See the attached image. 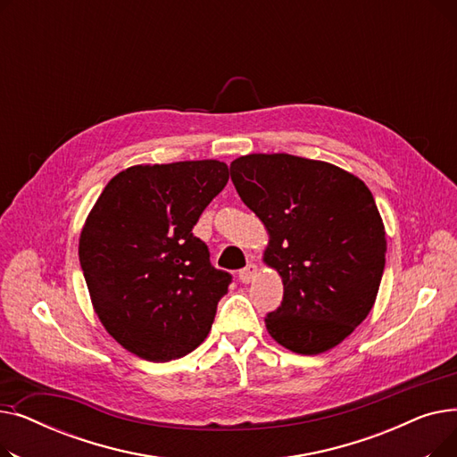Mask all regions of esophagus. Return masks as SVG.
<instances>
[{"instance_id":"esophagus-1","label":"esophagus","mask_w":457,"mask_h":457,"mask_svg":"<svg viewBox=\"0 0 457 457\" xmlns=\"http://www.w3.org/2000/svg\"><path fill=\"white\" fill-rule=\"evenodd\" d=\"M255 276H257V265H253V262H250L246 269L238 272V279H241L243 283H250Z\"/></svg>"}]
</instances>
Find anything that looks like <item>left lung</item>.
Masks as SVG:
<instances>
[{"label": "left lung", "mask_w": 457, "mask_h": 457, "mask_svg": "<svg viewBox=\"0 0 457 457\" xmlns=\"http://www.w3.org/2000/svg\"><path fill=\"white\" fill-rule=\"evenodd\" d=\"M229 174L265 224L262 261L283 281V302L265 319L270 337L302 355L337 346L370 313L386 269L372 192L339 166L289 154L243 155Z\"/></svg>", "instance_id": "obj_1"}]
</instances>
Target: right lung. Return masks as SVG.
Returning a JSON list of instances; mask_svg holds the SVG:
<instances>
[{
  "mask_svg": "<svg viewBox=\"0 0 457 457\" xmlns=\"http://www.w3.org/2000/svg\"><path fill=\"white\" fill-rule=\"evenodd\" d=\"M229 179L228 164H137L116 174L87 216L79 262L111 337L154 363L183 357L211 331L231 276L192 233Z\"/></svg>",
  "mask_w": 457,
  "mask_h": 457,
  "instance_id": "add662e5",
  "label": "right lung"
}]
</instances>
